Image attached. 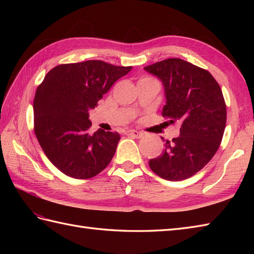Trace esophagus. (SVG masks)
I'll use <instances>...</instances> for the list:
<instances>
[{"label": "esophagus", "instance_id": "1", "mask_svg": "<svg viewBox=\"0 0 254 254\" xmlns=\"http://www.w3.org/2000/svg\"><path fill=\"white\" fill-rule=\"evenodd\" d=\"M127 135H131V136L135 137V138H141V137H143V135H144V134H143L142 132H138V131H135V130L127 131Z\"/></svg>", "mask_w": 254, "mask_h": 254}]
</instances>
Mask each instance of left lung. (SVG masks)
Listing matches in <instances>:
<instances>
[{"instance_id": "left-lung-1", "label": "left lung", "mask_w": 254, "mask_h": 254, "mask_svg": "<svg viewBox=\"0 0 254 254\" xmlns=\"http://www.w3.org/2000/svg\"><path fill=\"white\" fill-rule=\"evenodd\" d=\"M164 84L163 117L181 122L180 135L165 141V149L148 161L163 179L181 181L207 165L222 143L227 111L212 74L181 59L172 58L145 66Z\"/></svg>"}]
</instances>
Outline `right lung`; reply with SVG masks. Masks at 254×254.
<instances>
[{"mask_svg":"<svg viewBox=\"0 0 254 254\" xmlns=\"http://www.w3.org/2000/svg\"><path fill=\"white\" fill-rule=\"evenodd\" d=\"M131 69L99 60L61 64L38 86L35 134L48 159L64 175L89 179L110 164L120 135L104 130L89 134L88 110Z\"/></svg>","mask_w":254,"mask_h":254,"instance_id":"right-lung-1","label":"right lung"}]
</instances>
